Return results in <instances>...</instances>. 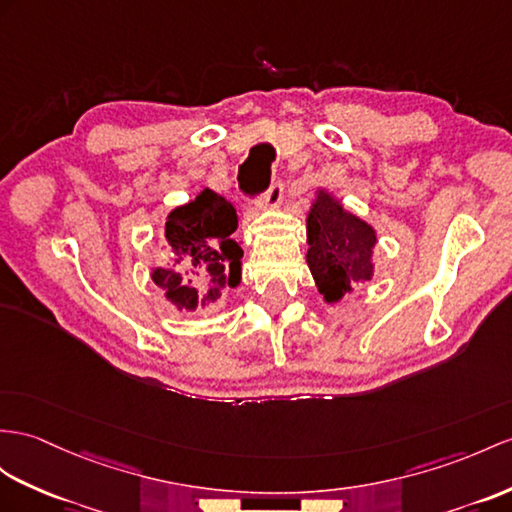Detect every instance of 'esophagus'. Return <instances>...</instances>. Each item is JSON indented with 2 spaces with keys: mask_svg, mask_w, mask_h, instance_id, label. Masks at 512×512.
I'll list each match as a JSON object with an SVG mask.
<instances>
[{
  "mask_svg": "<svg viewBox=\"0 0 512 512\" xmlns=\"http://www.w3.org/2000/svg\"><path fill=\"white\" fill-rule=\"evenodd\" d=\"M282 193H284V182L282 180H276L273 182L269 189H267V193L263 195V199H260V204H258V208H267V210H271V208H276L278 204H280V199H282Z\"/></svg>",
  "mask_w": 512,
  "mask_h": 512,
  "instance_id": "esophagus-1",
  "label": "esophagus"
}]
</instances>
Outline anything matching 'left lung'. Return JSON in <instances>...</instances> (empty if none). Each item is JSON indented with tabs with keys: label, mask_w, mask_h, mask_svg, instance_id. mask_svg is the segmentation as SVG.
Here are the masks:
<instances>
[{
	"label": "left lung",
	"mask_w": 512,
	"mask_h": 512,
	"mask_svg": "<svg viewBox=\"0 0 512 512\" xmlns=\"http://www.w3.org/2000/svg\"><path fill=\"white\" fill-rule=\"evenodd\" d=\"M308 267L319 293L328 302L339 299L358 282L371 280V247L376 232L365 221L345 213L328 193H319L308 215Z\"/></svg>",
	"instance_id": "8db88e82"
}]
</instances>
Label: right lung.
<instances>
[{
	"label": "right lung",
	"mask_w": 512,
	"mask_h": 512,
	"mask_svg": "<svg viewBox=\"0 0 512 512\" xmlns=\"http://www.w3.org/2000/svg\"><path fill=\"white\" fill-rule=\"evenodd\" d=\"M234 230L236 210L210 189L169 215L165 241L171 267L154 269L152 278L178 308L215 302L223 286L239 284L243 249L232 239ZM195 277L214 284L204 298L190 286Z\"/></svg>",
	"instance_id": "add662e5"
}]
</instances>
